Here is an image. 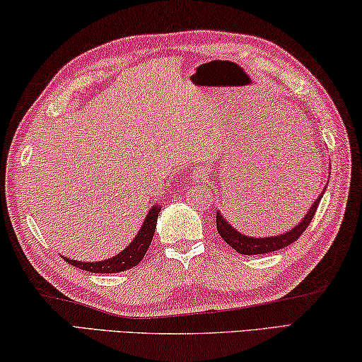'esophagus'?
Listing matches in <instances>:
<instances>
[{"mask_svg":"<svg viewBox=\"0 0 362 362\" xmlns=\"http://www.w3.org/2000/svg\"><path fill=\"white\" fill-rule=\"evenodd\" d=\"M205 177H206L205 168H197V170H195V180L202 181V180H205Z\"/></svg>","mask_w":362,"mask_h":362,"instance_id":"34e87169","label":"esophagus"}]
</instances>
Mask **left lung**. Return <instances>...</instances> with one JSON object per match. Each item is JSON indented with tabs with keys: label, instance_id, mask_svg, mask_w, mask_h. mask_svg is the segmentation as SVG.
<instances>
[{
	"label": "left lung",
	"instance_id": "obj_1",
	"mask_svg": "<svg viewBox=\"0 0 362 362\" xmlns=\"http://www.w3.org/2000/svg\"><path fill=\"white\" fill-rule=\"evenodd\" d=\"M325 191H326V186H325V189H322L318 197H316L312 206L308 208L307 214L300 219V223L294 226L293 229L280 233V235H270V237L245 235V233L238 232L235 227H233L229 221L224 218V214L219 210L216 211V229L219 232V235L223 237L224 242L229 246H232V248L237 252H240V255H246V256L267 255V252L286 248V246H289L291 243H294L296 240L302 235L303 230L307 229L308 224L312 223L315 211H316V208H318V204L321 202Z\"/></svg>",
	"mask_w": 362,
	"mask_h": 362
}]
</instances>
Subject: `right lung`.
Returning <instances> with one entry per match:
<instances>
[{
  "label": "right lung",
  "mask_w": 362,
  "mask_h": 362,
  "mask_svg": "<svg viewBox=\"0 0 362 362\" xmlns=\"http://www.w3.org/2000/svg\"><path fill=\"white\" fill-rule=\"evenodd\" d=\"M160 210L162 206L158 204H154L151 206L149 213L146 214V218L143 221V226L139 227L136 237L133 238L129 243V246L120 251L119 255L112 256L110 259H105V261H97V262L73 261V259L69 257H63V259H65L68 264L74 265V267L92 272V274H119V272L135 267V265H138L143 261L146 251L149 248L152 237H154L157 216L158 213H160Z\"/></svg>",
  "instance_id": "1"
}]
</instances>
